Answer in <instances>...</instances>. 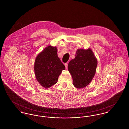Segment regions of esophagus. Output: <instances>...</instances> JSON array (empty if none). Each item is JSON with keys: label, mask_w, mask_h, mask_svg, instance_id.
<instances>
[{"label": "esophagus", "mask_w": 129, "mask_h": 129, "mask_svg": "<svg viewBox=\"0 0 129 129\" xmlns=\"http://www.w3.org/2000/svg\"><path fill=\"white\" fill-rule=\"evenodd\" d=\"M64 65H65V66L66 67V68L67 69L68 68V64L67 63H65Z\"/></svg>", "instance_id": "esophagus-1"}]
</instances>
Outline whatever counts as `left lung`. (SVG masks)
I'll return each instance as SVG.
<instances>
[{"label": "left lung", "mask_w": 129, "mask_h": 129, "mask_svg": "<svg viewBox=\"0 0 129 129\" xmlns=\"http://www.w3.org/2000/svg\"><path fill=\"white\" fill-rule=\"evenodd\" d=\"M98 60L91 49H78L75 58L68 64L73 85L79 89L87 86L95 75Z\"/></svg>", "instance_id": "8db88e82"}]
</instances>
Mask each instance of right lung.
Returning a JSON list of instances; mask_svg holds the SVG:
<instances>
[{"label": "right lung", "instance_id": "1", "mask_svg": "<svg viewBox=\"0 0 129 129\" xmlns=\"http://www.w3.org/2000/svg\"><path fill=\"white\" fill-rule=\"evenodd\" d=\"M56 47H46L36 57L34 70L38 82L48 88L56 84L65 67L57 56Z\"/></svg>", "mask_w": 129, "mask_h": 129}]
</instances>
